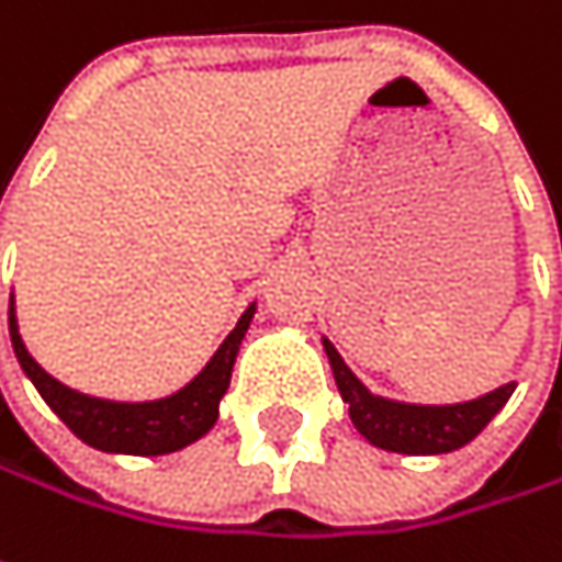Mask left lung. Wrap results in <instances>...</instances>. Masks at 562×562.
<instances>
[{
  "label": "left lung",
  "mask_w": 562,
  "mask_h": 562,
  "mask_svg": "<svg viewBox=\"0 0 562 562\" xmlns=\"http://www.w3.org/2000/svg\"><path fill=\"white\" fill-rule=\"evenodd\" d=\"M325 353L331 360L334 383L340 389V398L350 405V422L363 434L373 447H383L392 453H412V457H428V453H450L470 443L485 425L502 412V405L512 398L515 383L498 385L473 402H457V405H408L373 395L360 383L350 367L340 360L334 344L325 337Z\"/></svg>",
  "instance_id": "obj_1"
}]
</instances>
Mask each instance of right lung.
Wrapping results in <instances>:
<instances>
[{
    "mask_svg": "<svg viewBox=\"0 0 562 562\" xmlns=\"http://www.w3.org/2000/svg\"><path fill=\"white\" fill-rule=\"evenodd\" d=\"M250 318H254V305L240 315V322L222 340L215 357L202 367V373L192 383L182 385L179 392L157 402H109V398H92L70 385L57 383L27 353L25 340L19 334L15 302L9 305V334H12L15 357L27 380L82 443L105 450V453L160 457V453L189 447L192 440L212 431V425L218 422V402L228 392L231 370H234L240 340L250 328Z\"/></svg>",
    "mask_w": 562,
    "mask_h": 562,
    "instance_id": "1",
    "label": "right lung"
}]
</instances>
